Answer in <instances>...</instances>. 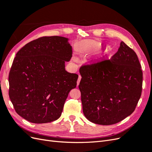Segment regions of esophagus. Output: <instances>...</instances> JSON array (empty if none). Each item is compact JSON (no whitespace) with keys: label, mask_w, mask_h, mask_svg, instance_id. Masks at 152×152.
<instances>
[{"label":"esophagus","mask_w":152,"mask_h":152,"mask_svg":"<svg viewBox=\"0 0 152 152\" xmlns=\"http://www.w3.org/2000/svg\"><path fill=\"white\" fill-rule=\"evenodd\" d=\"M80 80H81V76H80V75H79V78H78V80H77V86L79 85Z\"/></svg>","instance_id":"esophagus-1"}]
</instances>
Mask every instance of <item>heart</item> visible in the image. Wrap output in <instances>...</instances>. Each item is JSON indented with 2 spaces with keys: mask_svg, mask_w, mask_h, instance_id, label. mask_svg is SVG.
Listing matches in <instances>:
<instances>
[{
  "mask_svg": "<svg viewBox=\"0 0 152 152\" xmlns=\"http://www.w3.org/2000/svg\"><path fill=\"white\" fill-rule=\"evenodd\" d=\"M100 48V45L99 44H94L93 45H92L91 47H90L88 49H87V51H91L93 50H96V49H98ZM75 59H77L76 58H75Z\"/></svg>",
  "mask_w": 152,
  "mask_h": 152,
  "instance_id": "1",
  "label": "heart"
}]
</instances>
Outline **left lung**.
Returning <instances> with one entry per match:
<instances>
[{
	"mask_svg": "<svg viewBox=\"0 0 152 152\" xmlns=\"http://www.w3.org/2000/svg\"><path fill=\"white\" fill-rule=\"evenodd\" d=\"M141 68L136 53L123 41L108 61L81 67L79 88L87 120L108 126L130 115L141 97Z\"/></svg>",
	"mask_w": 152,
	"mask_h": 152,
	"instance_id": "obj_1",
	"label": "left lung"
}]
</instances>
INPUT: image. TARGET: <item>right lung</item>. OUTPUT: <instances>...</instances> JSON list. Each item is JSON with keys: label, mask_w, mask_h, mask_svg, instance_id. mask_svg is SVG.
Instances as JSON below:
<instances>
[{"label": "right lung", "mask_w": 152, "mask_h": 152, "mask_svg": "<svg viewBox=\"0 0 152 152\" xmlns=\"http://www.w3.org/2000/svg\"><path fill=\"white\" fill-rule=\"evenodd\" d=\"M72 54L69 39L60 36L34 40L16 53L9 75V95L19 115L35 124L60 117L79 77L65 70Z\"/></svg>", "instance_id": "obj_1"}]
</instances>
